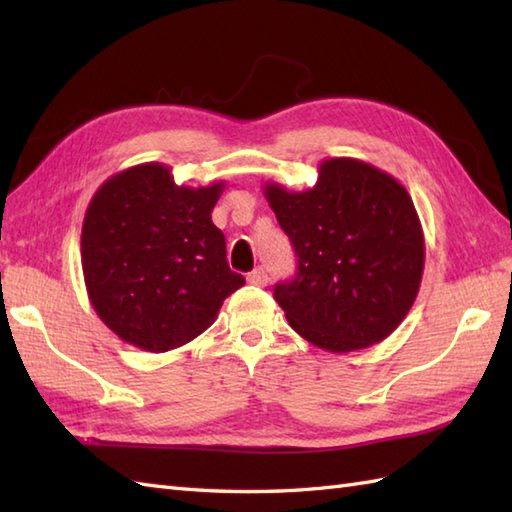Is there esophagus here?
<instances>
[{"mask_svg": "<svg viewBox=\"0 0 512 512\" xmlns=\"http://www.w3.org/2000/svg\"><path fill=\"white\" fill-rule=\"evenodd\" d=\"M246 281L250 286H259V288H264L266 284H268V270L264 268V266H259V268H255L253 273H250L248 277H246Z\"/></svg>", "mask_w": 512, "mask_h": 512, "instance_id": "obj_1", "label": "esophagus"}]
</instances>
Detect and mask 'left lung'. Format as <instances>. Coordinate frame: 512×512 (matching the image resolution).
<instances>
[{
  "mask_svg": "<svg viewBox=\"0 0 512 512\" xmlns=\"http://www.w3.org/2000/svg\"><path fill=\"white\" fill-rule=\"evenodd\" d=\"M264 195L297 253V277L275 299L292 330L334 354L365 350L394 332L418 297L424 235L402 184L356 158L319 165L317 184Z\"/></svg>",
  "mask_w": 512,
  "mask_h": 512,
  "instance_id": "left-lung-1",
  "label": "left lung"
}]
</instances>
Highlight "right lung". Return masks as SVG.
Returning a JSON list of instances; mask_svg holds the SVG:
<instances>
[{"label": "right lung", "mask_w": 512, "mask_h": 512, "mask_svg": "<svg viewBox=\"0 0 512 512\" xmlns=\"http://www.w3.org/2000/svg\"><path fill=\"white\" fill-rule=\"evenodd\" d=\"M224 182L178 187L160 162L107 178L90 200L81 266L94 312L118 339L145 352L193 341L244 277L226 262L211 220Z\"/></svg>", "instance_id": "right-lung-1"}]
</instances>
